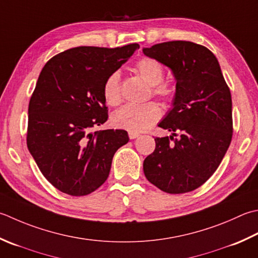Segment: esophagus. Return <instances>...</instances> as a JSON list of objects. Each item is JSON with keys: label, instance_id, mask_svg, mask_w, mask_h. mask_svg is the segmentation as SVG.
<instances>
[{"label": "esophagus", "instance_id": "34e87169", "mask_svg": "<svg viewBox=\"0 0 258 258\" xmlns=\"http://www.w3.org/2000/svg\"><path fill=\"white\" fill-rule=\"evenodd\" d=\"M139 136H140V134L136 133V132H130V133H128V138H130L131 140H134V139H136V138H139Z\"/></svg>", "mask_w": 258, "mask_h": 258}]
</instances>
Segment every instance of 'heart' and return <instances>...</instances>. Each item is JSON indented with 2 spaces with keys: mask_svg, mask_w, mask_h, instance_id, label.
<instances>
[{
  "mask_svg": "<svg viewBox=\"0 0 258 258\" xmlns=\"http://www.w3.org/2000/svg\"><path fill=\"white\" fill-rule=\"evenodd\" d=\"M135 72L146 83L151 85L153 96L166 103L172 102L175 97V88L170 82L163 80L164 67L160 61L153 58H141L134 66ZM103 96L107 105L117 106L122 102V88L118 73H112L103 85ZM162 112L160 106L150 102L142 105L127 104L113 114L112 124L117 128L130 131V132H143L150 128L160 119Z\"/></svg>",
  "mask_w": 258,
  "mask_h": 258,
  "instance_id": "heart-1",
  "label": "heart"
}]
</instances>
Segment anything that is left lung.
<instances>
[{"label": "left lung", "instance_id": "left-lung-1", "mask_svg": "<svg viewBox=\"0 0 258 258\" xmlns=\"http://www.w3.org/2000/svg\"><path fill=\"white\" fill-rule=\"evenodd\" d=\"M176 79L173 108L159 124L179 136L156 138L143 162L151 183L166 194L190 192L218 168L233 138L231 95L218 60L204 45L168 41L143 49Z\"/></svg>", "mask_w": 258, "mask_h": 258}]
</instances>
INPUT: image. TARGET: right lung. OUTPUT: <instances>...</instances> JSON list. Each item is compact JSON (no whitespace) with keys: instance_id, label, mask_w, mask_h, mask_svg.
Returning <instances> with one entry per match:
<instances>
[{"instance_id":"add662e5","label":"right lung","mask_w":258,"mask_h":258,"mask_svg":"<svg viewBox=\"0 0 258 258\" xmlns=\"http://www.w3.org/2000/svg\"><path fill=\"white\" fill-rule=\"evenodd\" d=\"M139 48H72L40 73L29 103L27 145L44 178L61 192H94L107 180L116 151L128 142L124 130L92 128L108 118L106 78Z\"/></svg>"}]
</instances>
